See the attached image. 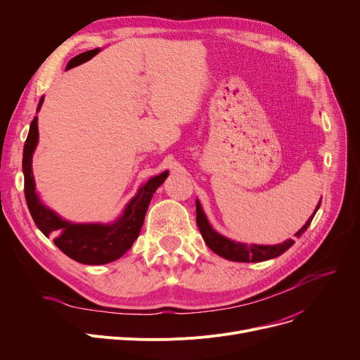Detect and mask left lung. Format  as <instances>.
Listing matches in <instances>:
<instances>
[{"label":"left lung","instance_id":"left-lung-1","mask_svg":"<svg viewBox=\"0 0 360 360\" xmlns=\"http://www.w3.org/2000/svg\"><path fill=\"white\" fill-rule=\"evenodd\" d=\"M319 205H321V200L316 204L315 210H314L312 216L308 219V221L302 226L300 231L296 232V235H295L296 238H300L302 233L308 229V226L311 224L315 213L318 212ZM195 210H197V226H198L204 242L207 243V247H209L213 252H216L219 257H223L229 261H238V262L267 261V259L281 255L283 252H286L295 243L293 239H288L283 243H277V245H255V243L248 245V243H242V242H235L229 238L217 233L212 228V224L209 223V220H207V216H205L198 200H195Z\"/></svg>","mask_w":360,"mask_h":360}]
</instances>
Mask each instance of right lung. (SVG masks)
Wrapping results in <instances>:
<instances>
[{
	"mask_svg": "<svg viewBox=\"0 0 360 360\" xmlns=\"http://www.w3.org/2000/svg\"><path fill=\"white\" fill-rule=\"evenodd\" d=\"M42 103L44 98H41L37 110L41 109ZM37 140H39V131H37V117H34L30 122L23 148V174L26 202L37 228L45 236H52L56 247L77 262L87 264V266H101V264L121 258L139 238L151 197L167 178V170L150 178L140 188L136 197L127 204L124 213L115 221L108 224L72 223L61 219L36 194L32 158Z\"/></svg>",
	"mask_w": 360,
	"mask_h": 360,
	"instance_id": "add662e5",
	"label": "right lung"
}]
</instances>
